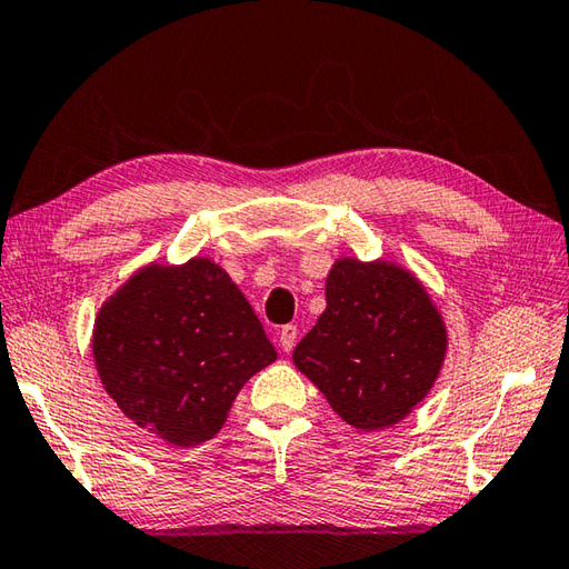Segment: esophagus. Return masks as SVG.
I'll return each mask as SVG.
<instances>
[{"instance_id":"1","label":"esophagus","mask_w":569,"mask_h":569,"mask_svg":"<svg viewBox=\"0 0 569 569\" xmlns=\"http://www.w3.org/2000/svg\"><path fill=\"white\" fill-rule=\"evenodd\" d=\"M297 327L295 325H284L282 329H280V347H282V351H292L295 349V345H297Z\"/></svg>"}]
</instances>
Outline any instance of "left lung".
Here are the masks:
<instances>
[{
	"label": "left lung",
	"mask_w": 569,
	"mask_h": 569,
	"mask_svg": "<svg viewBox=\"0 0 569 569\" xmlns=\"http://www.w3.org/2000/svg\"><path fill=\"white\" fill-rule=\"evenodd\" d=\"M327 309L299 341L295 367L359 431L403 421L433 389L448 329L418 277L399 262L339 257Z\"/></svg>",
	"instance_id": "left-lung-1"
}]
</instances>
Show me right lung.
<instances>
[{
	"label": "right lung",
	"instance_id": "1",
	"mask_svg": "<svg viewBox=\"0 0 569 569\" xmlns=\"http://www.w3.org/2000/svg\"><path fill=\"white\" fill-rule=\"evenodd\" d=\"M91 349L126 418L178 448L210 441L244 381L277 359L240 287L210 257L133 272L96 315Z\"/></svg>",
	"mask_w": 569,
	"mask_h": 569
}]
</instances>
